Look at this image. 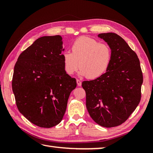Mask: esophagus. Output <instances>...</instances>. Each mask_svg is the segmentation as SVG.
Here are the masks:
<instances>
[{
    "label": "esophagus",
    "instance_id": "obj_1",
    "mask_svg": "<svg viewBox=\"0 0 153 153\" xmlns=\"http://www.w3.org/2000/svg\"><path fill=\"white\" fill-rule=\"evenodd\" d=\"M76 82H77V85H78V86H81V85H82V82H81V81H80L79 79H77Z\"/></svg>",
    "mask_w": 153,
    "mask_h": 153
}]
</instances>
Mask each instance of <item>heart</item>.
Wrapping results in <instances>:
<instances>
[{"label": "heart", "instance_id": "obj_1", "mask_svg": "<svg viewBox=\"0 0 153 153\" xmlns=\"http://www.w3.org/2000/svg\"><path fill=\"white\" fill-rule=\"evenodd\" d=\"M71 53L65 52L62 61L65 72L73 75L80 68L79 74L95 79L105 74L112 58L110 45L90 37L79 38L71 45Z\"/></svg>", "mask_w": 153, "mask_h": 153}]
</instances>
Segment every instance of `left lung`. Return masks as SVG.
I'll use <instances>...</instances> for the list:
<instances>
[{
	"mask_svg": "<svg viewBox=\"0 0 153 153\" xmlns=\"http://www.w3.org/2000/svg\"><path fill=\"white\" fill-rule=\"evenodd\" d=\"M112 51L111 63L106 72L97 79L84 81L86 106L97 124L112 128L125 122L141 97L143 81L137 54L118 35L100 33Z\"/></svg>",
	"mask_w": 153,
	"mask_h": 153,
	"instance_id": "1",
	"label": "left lung"
}]
</instances>
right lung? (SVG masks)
<instances>
[{
	"mask_svg": "<svg viewBox=\"0 0 153 153\" xmlns=\"http://www.w3.org/2000/svg\"><path fill=\"white\" fill-rule=\"evenodd\" d=\"M60 35L37 39L19 55L14 66L12 91L19 111L41 128L58 124L66 112L76 79L65 72Z\"/></svg>",
	"mask_w": 153,
	"mask_h": 153,
	"instance_id": "add662e5",
	"label": "right lung"
}]
</instances>
